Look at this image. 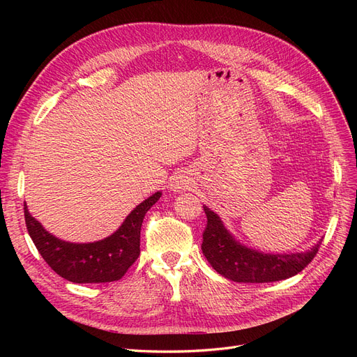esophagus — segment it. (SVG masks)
Masks as SVG:
<instances>
[{
    "instance_id": "obj_1",
    "label": "esophagus",
    "mask_w": 357,
    "mask_h": 357,
    "mask_svg": "<svg viewBox=\"0 0 357 357\" xmlns=\"http://www.w3.org/2000/svg\"><path fill=\"white\" fill-rule=\"evenodd\" d=\"M190 186V178L185 174H180L174 178L172 181V189H177V190H185Z\"/></svg>"
}]
</instances>
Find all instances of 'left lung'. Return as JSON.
<instances>
[{"label":"left lung","instance_id":"left-lung-1","mask_svg":"<svg viewBox=\"0 0 357 357\" xmlns=\"http://www.w3.org/2000/svg\"><path fill=\"white\" fill-rule=\"evenodd\" d=\"M207 225L202 234V253L220 275L236 283H271L296 275L319 252L321 241L305 253L265 255L236 243L219 215L204 207Z\"/></svg>","mask_w":357,"mask_h":357}]
</instances>
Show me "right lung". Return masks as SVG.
<instances>
[{
	"label": "right lung",
	"mask_w": 357,
	"mask_h": 357,
	"mask_svg": "<svg viewBox=\"0 0 357 357\" xmlns=\"http://www.w3.org/2000/svg\"><path fill=\"white\" fill-rule=\"evenodd\" d=\"M162 193L147 198L131 211L109 238L89 244H73L55 238L29 214L24 204L25 223L32 243L46 264L73 283H110L121 280L139 256V232L146 213Z\"/></svg>",
	"instance_id": "1"
}]
</instances>
